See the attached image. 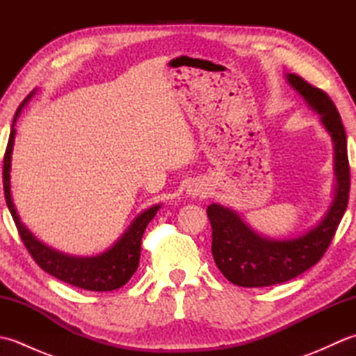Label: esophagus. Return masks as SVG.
Masks as SVG:
<instances>
[{
	"instance_id": "34e87169",
	"label": "esophagus",
	"mask_w": 356,
	"mask_h": 356,
	"mask_svg": "<svg viewBox=\"0 0 356 356\" xmlns=\"http://www.w3.org/2000/svg\"><path fill=\"white\" fill-rule=\"evenodd\" d=\"M188 193H190L191 197H205V195L208 194L207 188L200 184H193L190 186V190H188Z\"/></svg>"
}]
</instances>
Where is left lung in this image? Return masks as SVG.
<instances>
[{
  "label": "left lung",
  "instance_id": "left-lung-1",
  "mask_svg": "<svg viewBox=\"0 0 356 356\" xmlns=\"http://www.w3.org/2000/svg\"><path fill=\"white\" fill-rule=\"evenodd\" d=\"M286 79L306 104L321 116L320 120L334 142L335 194L321 222L295 238L272 240L259 236L229 208L213 203L207 209L213 228L214 261L231 283L243 287H264L284 283L303 274L321 260L346 213L350 191L347 138L341 116L330 97L289 73Z\"/></svg>",
  "mask_w": 356,
  "mask_h": 356
}]
</instances>
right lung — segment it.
<instances>
[{"instance_id": "1", "label": "right lung", "mask_w": 356, "mask_h": 356, "mask_svg": "<svg viewBox=\"0 0 356 356\" xmlns=\"http://www.w3.org/2000/svg\"><path fill=\"white\" fill-rule=\"evenodd\" d=\"M32 96L33 92L21 102L17 113H15L3 165L4 197L7 208H9L13 217V222L18 228L22 243L27 248V251L32 255V259L38 263V266L44 269L47 274L61 280L64 283L95 292H107L119 289V287H122L128 280L133 277L136 269L139 266L142 236L143 232H145L147 225L151 222V218L156 216L159 208H161V203L142 211L115 245L108 248L107 251H104L102 254H97L95 257L67 255L55 251V249L49 248L47 245H44L42 241L38 240L33 234L21 223L10 194V165L15 142L13 125L17 122L22 107H24Z\"/></svg>"}]
</instances>
